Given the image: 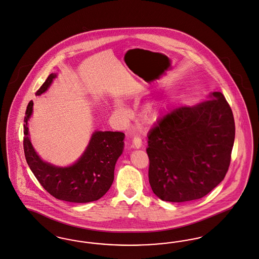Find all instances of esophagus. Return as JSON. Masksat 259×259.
Masks as SVG:
<instances>
[{
	"label": "esophagus",
	"instance_id": "1",
	"mask_svg": "<svg viewBox=\"0 0 259 259\" xmlns=\"http://www.w3.org/2000/svg\"><path fill=\"white\" fill-rule=\"evenodd\" d=\"M141 146H142V140H141V138L138 137V136L134 137V139H133V147L139 149Z\"/></svg>",
	"mask_w": 259,
	"mask_h": 259
}]
</instances>
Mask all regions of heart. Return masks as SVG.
<instances>
[{
	"instance_id": "b5f03b06",
	"label": "heart",
	"mask_w": 259,
	"mask_h": 259,
	"mask_svg": "<svg viewBox=\"0 0 259 259\" xmlns=\"http://www.w3.org/2000/svg\"><path fill=\"white\" fill-rule=\"evenodd\" d=\"M117 112L118 114L123 118V119H126L127 116H128V112L127 110L124 108L123 105L119 104L117 105ZM158 116V110L156 107H149L147 109L146 113H145V120H146L147 123H153L157 120Z\"/></svg>"
}]
</instances>
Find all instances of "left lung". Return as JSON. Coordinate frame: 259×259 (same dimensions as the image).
<instances>
[{
	"label": "left lung",
	"mask_w": 259,
	"mask_h": 259,
	"mask_svg": "<svg viewBox=\"0 0 259 259\" xmlns=\"http://www.w3.org/2000/svg\"><path fill=\"white\" fill-rule=\"evenodd\" d=\"M234 139L233 113L221 92L167 113L148 135L154 193L168 202L202 198L224 180Z\"/></svg>",
	"instance_id": "1"
}]
</instances>
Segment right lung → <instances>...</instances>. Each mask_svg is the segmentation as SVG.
Here are the masks:
<instances>
[{
  "label": "right lung",
  "instance_id": "right-lung-1",
  "mask_svg": "<svg viewBox=\"0 0 259 259\" xmlns=\"http://www.w3.org/2000/svg\"><path fill=\"white\" fill-rule=\"evenodd\" d=\"M56 74L51 73L35 95L47 90ZM30 101L24 118V154L34 177L45 191L59 200L72 203L96 201L110 189L114 168L124 148V135L120 132H96L78 161L68 167H56L42 161L31 144L27 123L33 111Z\"/></svg>",
  "mask_w": 259,
  "mask_h": 259
}]
</instances>
